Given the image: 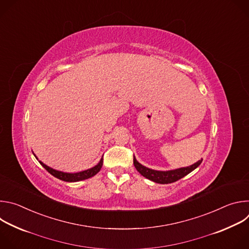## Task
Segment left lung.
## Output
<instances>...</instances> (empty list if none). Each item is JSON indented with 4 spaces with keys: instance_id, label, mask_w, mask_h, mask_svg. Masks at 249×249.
Segmentation results:
<instances>
[{
    "instance_id": "left-lung-1",
    "label": "left lung",
    "mask_w": 249,
    "mask_h": 249,
    "mask_svg": "<svg viewBox=\"0 0 249 249\" xmlns=\"http://www.w3.org/2000/svg\"><path fill=\"white\" fill-rule=\"evenodd\" d=\"M134 165L136 167V169L143 175L145 176L146 178L157 182V183H160V184H168V183H172L175 182L177 180L181 179L182 177H184L185 175H187L188 173H190L191 171H193L195 168H197L201 162L202 160L197 161L196 163L187 166V167H181L178 169H174V170H168V171H158V170H154L151 168H148L144 165H142L141 163H139L135 157L133 160Z\"/></svg>"
}]
</instances>
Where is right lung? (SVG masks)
I'll list each match as a JSON object with an SVG mask.
<instances>
[{"mask_svg": "<svg viewBox=\"0 0 249 249\" xmlns=\"http://www.w3.org/2000/svg\"><path fill=\"white\" fill-rule=\"evenodd\" d=\"M40 164L53 176H55L56 178L61 179L63 181H67V182H76V181H80V180H85L89 178V177H92L93 175H95L102 167V163H103V160L101 159L100 161L98 162V164H96L95 166L88 169V170H84L81 172H77V173H67V172H62V171H58L55 170L49 166H47L46 164H44L43 162L39 161Z\"/></svg>", "mask_w": 249, "mask_h": 249, "instance_id": "obj_1", "label": "right lung"}]
</instances>
